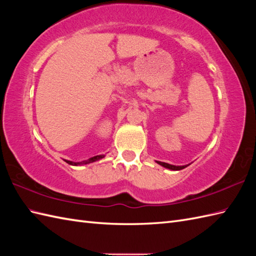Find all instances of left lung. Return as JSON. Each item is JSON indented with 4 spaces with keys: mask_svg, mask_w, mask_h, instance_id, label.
Listing matches in <instances>:
<instances>
[{
    "mask_svg": "<svg viewBox=\"0 0 256 256\" xmlns=\"http://www.w3.org/2000/svg\"><path fill=\"white\" fill-rule=\"evenodd\" d=\"M157 164H160V166L165 167V168H168V170H184V168H186L187 165L184 166H175V165H170V164H167V162H156Z\"/></svg>",
    "mask_w": 256,
    "mask_h": 256,
    "instance_id": "1",
    "label": "left lung"
}]
</instances>
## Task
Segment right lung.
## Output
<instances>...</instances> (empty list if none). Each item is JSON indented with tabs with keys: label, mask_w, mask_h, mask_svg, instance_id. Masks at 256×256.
Masks as SVG:
<instances>
[{
	"label": "right lung",
	"mask_w": 256,
	"mask_h": 256,
	"mask_svg": "<svg viewBox=\"0 0 256 256\" xmlns=\"http://www.w3.org/2000/svg\"><path fill=\"white\" fill-rule=\"evenodd\" d=\"M103 157H104V155H98V156H94V157H91V158H89L88 160L78 162H72V160H66V162H68L69 165H74V166H78V165H86V164H90V162H94L99 160L103 158Z\"/></svg>",
	"instance_id": "1"
}]
</instances>
